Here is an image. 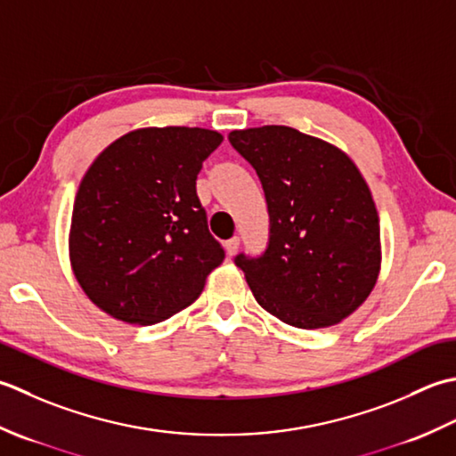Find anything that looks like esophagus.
Here are the masks:
<instances>
[{"label": "esophagus", "mask_w": 456, "mask_h": 456, "mask_svg": "<svg viewBox=\"0 0 456 456\" xmlns=\"http://www.w3.org/2000/svg\"><path fill=\"white\" fill-rule=\"evenodd\" d=\"M224 248H226V254H228V256H234V254L238 252V248H240V238H238V236H234V238L226 240Z\"/></svg>", "instance_id": "34e87169"}]
</instances>
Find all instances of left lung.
<instances>
[{"label": "left lung", "mask_w": 456, "mask_h": 456, "mask_svg": "<svg viewBox=\"0 0 456 456\" xmlns=\"http://www.w3.org/2000/svg\"><path fill=\"white\" fill-rule=\"evenodd\" d=\"M228 139L262 181L272 224L262 257H236L256 301L295 329L342 322L382 269L378 210L356 163L287 126L234 129Z\"/></svg>", "instance_id": "obj_1"}]
</instances>
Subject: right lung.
Instances as JSON below:
<instances>
[{
  "label": "right lung",
  "mask_w": 456,
  "mask_h": 456,
  "mask_svg": "<svg viewBox=\"0 0 456 456\" xmlns=\"http://www.w3.org/2000/svg\"><path fill=\"white\" fill-rule=\"evenodd\" d=\"M204 127H139L111 142L80 181L69 259L98 309L155 324L199 299L224 252L197 197L202 161L222 143Z\"/></svg>",
  "instance_id": "1"
}]
</instances>
